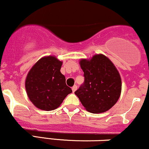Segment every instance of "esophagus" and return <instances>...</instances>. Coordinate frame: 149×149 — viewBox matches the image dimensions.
<instances>
[{
	"mask_svg": "<svg viewBox=\"0 0 149 149\" xmlns=\"http://www.w3.org/2000/svg\"><path fill=\"white\" fill-rule=\"evenodd\" d=\"M77 85H74V86H73L72 88V92L73 93H74L75 91L77 90Z\"/></svg>",
	"mask_w": 149,
	"mask_h": 149,
	"instance_id": "obj_1",
	"label": "esophagus"
}]
</instances>
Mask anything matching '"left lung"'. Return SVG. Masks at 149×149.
Masks as SVG:
<instances>
[{
  "instance_id": "8db88e82",
  "label": "left lung",
  "mask_w": 149,
  "mask_h": 149,
  "mask_svg": "<svg viewBox=\"0 0 149 149\" xmlns=\"http://www.w3.org/2000/svg\"><path fill=\"white\" fill-rule=\"evenodd\" d=\"M80 65L84 81L76 91L85 109L93 113L111 109L119 98L121 79L111 61L102 54H97L91 60L81 59Z\"/></svg>"
}]
</instances>
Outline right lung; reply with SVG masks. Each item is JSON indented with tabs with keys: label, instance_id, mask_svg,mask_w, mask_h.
Here are the masks:
<instances>
[{
	"label": "right lung",
	"instance_id": "1",
	"mask_svg": "<svg viewBox=\"0 0 149 149\" xmlns=\"http://www.w3.org/2000/svg\"><path fill=\"white\" fill-rule=\"evenodd\" d=\"M62 62L54 56L42 58L36 63L26 79V90L36 107L51 111L58 107L68 94L72 92L61 74Z\"/></svg>",
	"mask_w": 149,
	"mask_h": 149
}]
</instances>
